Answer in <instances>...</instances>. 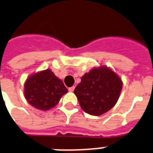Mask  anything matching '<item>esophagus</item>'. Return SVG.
I'll use <instances>...</instances> for the list:
<instances>
[{
  "label": "esophagus",
  "instance_id": "1",
  "mask_svg": "<svg viewBox=\"0 0 153 153\" xmlns=\"http://www.w3.org/2000/svg\"><path fill=\"white\" fill-rule=\"evenodd\" d=\"M74 90V87H69L68 88V91L71 92H73Z\"/></svg>",
  "mask_w": 153,
  "mask_h": 153
}]
</instances>
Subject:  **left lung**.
<instances>
[{
    "instance_id": "1",
    "label": "left lung",
    "mask_w": 153,
    "mask_h": 153,
    "mask_svg": "<svg viewBox=\"0 0 153 153\" xmlns=\"http://www.w3.org/2000/svg\"><path fill=\"white\" fill-rule=\"evenodd\" d=\"M121 90L122 81L118 75L108 67H100L82 77L74 92L85 112L100 115L115 106Z\"/></svg>"
}]
</instances>
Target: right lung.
Listing matches in <instances>:
<instances>
[{"label":"right lung","instance_id":"obj_1","mask_svg":"<svg viewBox=\"0 0 153 153\" xmlns=\"http://www.w3.org/2000/svg\"><path fill=\"white\" fill-rule=\"evenodd\" d=\"M66 92L62 80L49 69L33 74L25 83V97L28 102L42 111L54 107Z\"/></svg>","mask_w":153,"mask_h":153}]
</instances>
